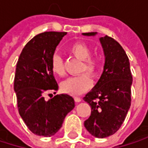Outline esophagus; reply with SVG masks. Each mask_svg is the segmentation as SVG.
I'll return each mask as SVG.
<instances>
[{
    "mask_svg": "<svg viewBox=\"0 0 148 148\" xmlns=\"http://www.w3.org/2000/svg\"><path fill=\"white\" fill-rule=\"evenodd\" d=\"M74 101H75L76 103H79V102L81 101V99L79 98V97H74Z\"/></svg>",
    "mask_w": 148,
    "mask_h": 148,
    "instance_id": "obj_1",
    "label": "esophagus"
}]
</instances>
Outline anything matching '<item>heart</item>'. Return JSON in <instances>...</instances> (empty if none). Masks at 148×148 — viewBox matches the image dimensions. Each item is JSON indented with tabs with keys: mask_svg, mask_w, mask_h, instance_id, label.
I'll return each instance as SVG.
<instances>
[{
	"mask_svg": "<svg viewBox=\"0 0 148 148\" xmlns=\"http://www.w3.org/2000/svg\"><path fill=\"white\" fill-rule=\"evenodd\" d=\"M69 52L78 59L83 61L81 65V72L86 71L92 76H96L100 69V62L98 58L92 57V49L83 42H76L70 45ZM51 70L56 75L62 76L65 70L62 58L55 54L50 61ZM92 85V79L87 74H80L70 77L61 83V89L65 93L70 95H79L88 89Z\"/></svg>",
	"mask_w": 148,
	"mask_h": 148,
	"instance_id": "heart-1",
	"label": "heart"
}]
</instances>
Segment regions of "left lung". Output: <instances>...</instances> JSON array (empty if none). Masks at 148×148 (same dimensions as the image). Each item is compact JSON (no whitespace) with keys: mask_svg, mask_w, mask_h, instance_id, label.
<instances>
[{"mask_svg":"<svg viewBox=\"0 0 148 148\" xmlns=\"http://www.w3.org/2000/svg\"><path fill=\"white\" fill-rule=\"evenodd\" d=\"M96 36L97 32L82 33ZM104 54L103 73L94 87L84 97L92 112L84 125L97 138L115 134L123 124L131 104L132 74L129 58L115 39L104 36L99 38Z\"/></svg>","mask_w":148,"mask_h":148,"instance_id":"8db88e82","label":"left lung"}]
</instances>
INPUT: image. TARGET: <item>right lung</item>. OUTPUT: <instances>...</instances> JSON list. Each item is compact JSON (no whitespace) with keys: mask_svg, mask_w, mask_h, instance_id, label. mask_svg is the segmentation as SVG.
I'll return each instance as SVG.
<instances>
[{"mask_svg":"<svg viewBox=\"0 0 148 148\" xmlns=\"http://www.w3.org/2000/svg\"><path fill=\"white\" fill-rule=\"evenodd\" d=\"M66 34L46 32L35 36L22 49L16 65L14 89L18 113L27 128L39 136L57 133L74 108V99L69 94L56 95L49 100L44 97L49 91L58 90L50 61Z\"/></svg>","mask_w":148,"mask_h":148,"instance_id":"add662e5","label":"right lung"}]
</instances>
